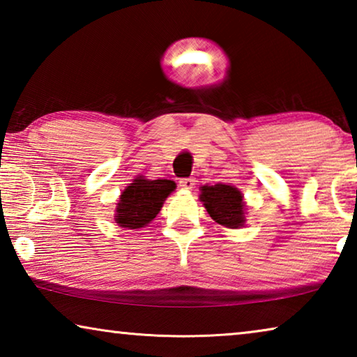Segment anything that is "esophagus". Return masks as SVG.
I'll use <instances>...</instances> for the list:
<instances>
[{"mask_svg": "<svg viewBox=\"0 0 357 357\" xmlns=\"http://www.w3.org/2000/svg\"><path fill=\"white\" fill-rule=\"evenodd\" d=\"M179 185L183 187V189L190 190V189H193V185H195V178H184V179H181L179 181Z\"/></svg>", "mask_w": 357, "mask_h": 357, "instance_id": "obj_1", "label": "esophagus"}]
</instances>
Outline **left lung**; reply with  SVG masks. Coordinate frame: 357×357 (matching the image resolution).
<instances>
[{
    "label": "left lung",
    "instance_id": "obj_1",
    "mask_svg": "<svg viewBox=\"0 0 357 357\" xmlns=\"http://www.w3.org/2000/svg\"><path fill=\"white\" fill-rule=\"evenodd\" d=\"M200 200L206 208L208 214L227 228H241L245 223L244 195L234 185L214 184L203 185Z\"/></svg>",
    "mask_w": 357,
    "mask_h": 357
}]
</instances>
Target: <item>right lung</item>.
<instances>
[{
	"mask_svg": "<svg viewBox=\"0 0 357 357\" xmlns=\"http://www.w3.org/2000/svg\"><path fill=\"white\" fill-rule=\"evenodd\" d=\"M176 189L170 179H146L137 176L132 184L123 190L114 214V222L119 227L137 229L146 227L164 206L167 197Z\"/></svg>",
	"mask_w": 357,
	"mask_h": 357,
	"instance_id": "right-lung-1",
	"label": "right lung"
}]
</instances>
